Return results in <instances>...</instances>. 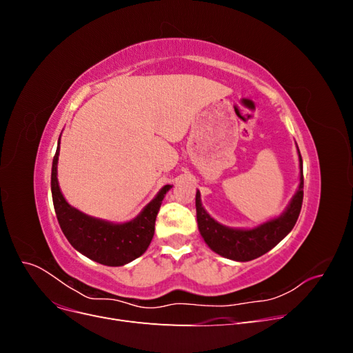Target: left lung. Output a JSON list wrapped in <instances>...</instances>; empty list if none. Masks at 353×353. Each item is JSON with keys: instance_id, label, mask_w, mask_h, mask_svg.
Masks as SVG:
<instances>
[{"instance_id": "1", "label": "left lung", "mask_w": 353, "mask_h": 353, "mask_svg": "<svg viewBox=\"0 0 353 353\" xmlns=\"http://www.w3.org/2000/svg\"><path fill=\"white\" fill-rule=\"evenodd\" d=\"M297 154L299 169H301L297 191L280 216L262 222L258 227L231 228L227 225H222V223L213 219L206 212V209L203 208L200 191L197 190V225L203 240L209 245L210 250L231 261L248 262L259 258V256L265 254L266 252H270L293 230L294 223L299 218V213H301L303 201V165L299 147Z\"/></svg>"}]
</instances>
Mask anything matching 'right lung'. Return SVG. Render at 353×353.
Here are the masks:
<instances>
[{
    "instance_id": "add662e5",
    "label": "right lung",
    "mask_w": 353,
    "mask_h": 353,
    "mask_svg": "<svg viewBox=\"0 0 353 353\" xmlns=\"http://www.w3.org/2000/svg\"><path fill=\"white\" fill-rule=\"evenodd\" d=\"M60 138L51 168V194L60 228L69 243L91 261L108 266H122L147 250L154 236V222L162 200L172 185H163L138 215L122 223L87 215L70 206L61 194L57 179Z\"/></svg>"
}]
</instances>
